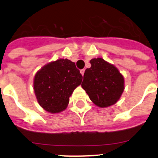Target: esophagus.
Instances as JSON below:
<instances>
[{
    "label": "esophagus",
    "mask_w": 158,
    "mask_h": 158,
    "mask_svg": "<svg viewBox=\"0 0 158 158\" xmlns=\"http://www.w3.org/2000/svg\"><path fill=\"white\" fill-rule=\"evenodd\" d=\"M80 72H81V73L82 76H84V73H85V69H81Z\"/></svg>",
    "instance_id": "esophagus-1"
}]
</instances>
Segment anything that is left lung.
I'll list each match as a JSON object with an SVG mask.
<instances>
[{"label":"left lung","mask_w":158,"mask_h":158,"mask_svg":"<svg viewBox=\"0 0 158 158\" xmlns=\"http://www.w3.org/2000/svg\"><path fill=\"white\" fill-rule=\"evenodd\" d=\"M91 67L84 73L81 87L100 107L115 104L124 91V77L112 64L101 58L90 60Z\"/></svg>","instance_id":"left-lung-1"}]
</instances>
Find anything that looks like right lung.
I'll return each mask as SVG.
<instances>
[{
    "instance_id": "add662e5",
    "label": "right lung",
    "mask_w": 158,
    "mask_h": 158,
    "mask_svg": "<svg viewBox=\"0 0 158 158\" xmlns=\"http://www.w3.org/2000/svg\"><path fill=\"white\" fill-rule=\"evenodd\" d=\"M81 81L80 71L70 60L59 58L49 62L35 75L33 86L38 103L50 113L62 112Z\"/></svg>"
}]
</instances>
